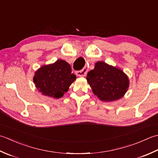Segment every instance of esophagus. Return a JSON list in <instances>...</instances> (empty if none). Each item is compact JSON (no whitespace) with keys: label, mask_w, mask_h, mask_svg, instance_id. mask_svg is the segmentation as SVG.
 Returning a JSON list of instances; mask_svg holds the SVG:
<instances>
[{"label":"esophagus","mask_w":158,"mask_h":158,"mask_svg":"<svg viewBox=\"0 0 158 158\" xmlns=\"http://www.w3.org/2000/svg\"><path fill=\"white\" fill-rule=\"evenodd\" d=\"M88 70H89L88 67L86 66L84 67L82 70L77 71V72H76V74L80 77H84L86 75V73H87V72H88Z\"/></svg>","instance_id":"1"}]
</instances>
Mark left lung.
I'll return each mask as SVG.
<instances>
[{
    "mask_svg": "<svg viewBox=\"0 0 158 158\" xmlns=\"http://www.w3.org/2000/svg\"><path fill=\"white\" fill-rule=\"evenodd\" d=\"M86 80L93 93L103 102L121 99L127 92L130 81L121 69L103 61L95 63L87 73Z\"/></svg>",
    "mask_w": 158,
    "mask_h": 158,
    "instance_id": "1",
    "label": "left lung"
}]
</instances>
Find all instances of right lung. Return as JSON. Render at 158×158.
I'll return each instance as SVG.
<instances>
[{
  "mask_svg": "<svg viewBox=\"0 0 158 158\" xmlns=\"http://www.w3.org/2000/svg\"><path fill=\"white\" fill-rule=\"evenodd\" d=\"M76 79L66 61L59 59L55 63L41 66L35 73L33 82L41 94L59 99L67 92Z\"/></svg>",
  "mask_w": 158,
  "mask_h": 158,
  "instance_id": "obj_1",
  "label": "right lung"
}]
</instances>
